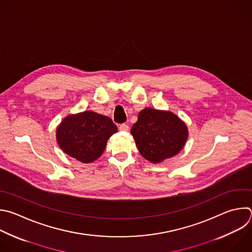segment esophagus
Instances as JSON below:
<instances>
[{"label":"esophagus","instance_id":"esophagus-1","mask_svg":"<svg viewBox=\"0 0 252 252\" xmlns=\"http://www.w3.org/2000/svg\"><path fill=\"white\" fill-rule=\"evenodd\" d=\"M119 128H120V130H122V131H127V130L129 129V126H128L127 125H126V124H122V125L119 126Z\"/></svg>","mask_w":252,"mask_h":252}]
</instances>
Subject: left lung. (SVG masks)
Returning a JSON list of instances; mask_svg holds the SVG:
<instances>
[{
	"instance_id": "8db88e82",
	"label": "left lung",
	"mask_w": 252,
	"mask_h": 252,
	"mask_svg": "<svg viewBox=\"0 0 252 252\" xmlns=\"http://www.w3.org/2000/svg\"><path fill=\"white\" fill-rule=\"evenodd\" d=\"M141 156L157 164L178 154L189 135L186 124L175 114L145 108L130 129Z\"/></svg>"
}]
</instances>
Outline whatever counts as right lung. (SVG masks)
Segmentation results:
<instances>
[{
  "instance_id": "add662e5",
  "label": "right lung",
  "mask_w": 252,
  "mask_h": 252,
  "mask_svg": "<svg viewBox=\"0 0 252 252\" xmlns=\"http://www.w3.org/2000/svg\"><path fill=\"white\" fill-rule=\"evenodd\" d=\"M117 131L111 118L85 111L63 119L56 127V141L72 158L91 163L103 154L108 139Z\"/></svg>"
}]
</instances>
